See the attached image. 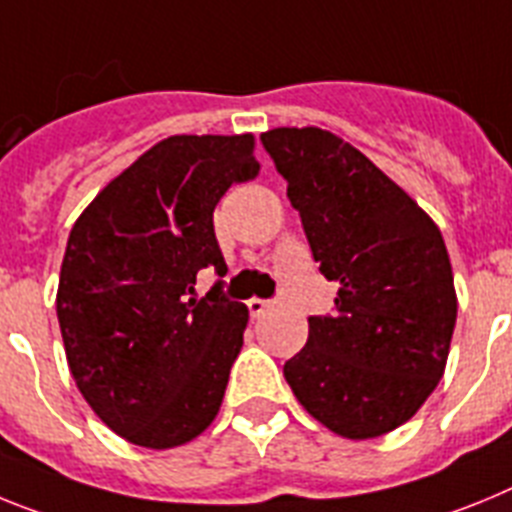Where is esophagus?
Returning a JSON list of instances; mask_svg holds the SVG:
<instances>
[{"instance_id":"1","label":"esophagus","mask_w":512,"mask_h":512,"mask_svg":"<svg viewBox=\"0 0 512 512\" xmlns=\"http://www.w3.org/2000/svg\"><path fill=\"white\" fill-rule=\"evenodd\" d=\"M270 304H273V301H268V299H250L247 301V309H250L252 317H260L262 311L270 309Z\"/></svg>"}]
</instances>
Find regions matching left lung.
Wrapping results in <instances>:
<instances>
[{"label": "left lung", "mask_w": 512, "mask_h": 512, "mask_svg": "<svg viewBox=\"0 0 512 512\" xmlns=\"http://www.w3.org/2000/svg\"><path fill=\"white\" fill-rule=\"evenodd\" d=\"M260 141L319 273L340 283L335 311L309 317V340L283 376L324 428L379 438L410 420L446 371L459 304L441 229L335 133L273 128Z\"/></svg>", "instance_id": "1"}]
</instances>
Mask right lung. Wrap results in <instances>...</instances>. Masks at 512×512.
I'll return each instance as SVG.
<instances>
[{"instance_id": "add662e5", "label": "right lung", "mask_w": 512, "mask_h": 512, "mask_svg": "<svg viewBox=\"0 0 512 512\" xmlns=\"http://www.w3.org/2000/svg\"><path fill=\"white\" fill-rule=\"evenodd\" d=\"M255 136H170L110 180L71 226L56 314L82 397L133 446L175 448L219 415L250 319L221 283L213 208L257 177Z\"/></svg>"}]
</instances>
